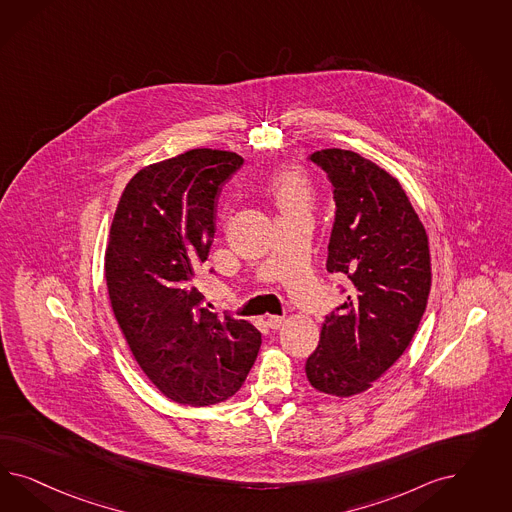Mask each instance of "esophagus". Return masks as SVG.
Instances as JSON below:
<instances>
[{
    "label": "esophagus",
    "instance_id": "34e87169",
    "mask_svg": "<svg viewBox=\"0 0 512 512\" xmlns=\"http://www.w3.org/2000/svg\"><path fill=\"white\" fill-rule=\"evenodd\" d=\"M283 317H279V315H270L268 319H266V323H268V326L272 328V330H279L281 326H283Z\"/></svg>",
    "mask_w": 512,
    "mask_h": 512
}]
</instances>
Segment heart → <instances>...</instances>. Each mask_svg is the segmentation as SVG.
Wrapping results in <instances>:
<instances>
[{
	"label": "heart",
	"mask_w": 512,
	"mask_h": 512,
	"mask_svg": "<svg viewBox=\"0 0 512 512\" xmlns=\"http://www.w3.org/2000/svg\"><path fill=\"white\" fill-rule=\"evenodd\" d=\"M272 197L281 214L306 210L311 202V187L300 174H281L272 184Z\"/></svg>",
	"instance_id": "1"
}]
</instances>
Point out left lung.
Wrapping results in <instances>:
<instances>
[{
	"mask_svg": "<svg viewBox=\"0 0 512 512\" xmlns=\"http://www.w3.org/2000/svg\"><path fill=\"white\" fill-rule=\"evenodd\" d=\"M310 161L336 202L326 270L353 287L326 315L306 375L319 392L347 398L372 387L419 328L432 285L428 234L400 182L370 159L330 148Z\"/></svg>",
	"mask_w": 512,
	"mask_h": 512,
	"instance_id": "8db88e82",
	"label": "left lung"
}]
</instances>
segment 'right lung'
<instances>
[{"mask_svg":"<svg viewBox=\"0 0 512 512\" xmlns=\"http://www.w3.org/2000/svg\"><path fill=\"white\" fill-rule=\"evenodd\" d=\"M242 165L234 152L197 148L144 167L112 219L105 278L114 317L142 372L182 405L231 398L261 347L248 321L202 308L195 281L214 242L217 195Z\"/></svg>","mask_w":512,"mask_h":512,"instance_id":"obj_1","label":"right lung"}]
</instances>
